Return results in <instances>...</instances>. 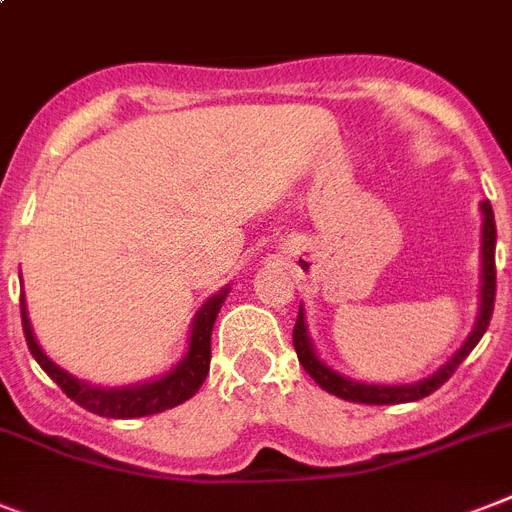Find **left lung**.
Returning <instances> with one entry per match:
<instances>
[{
    "mask_svg": "<svg viewBox=\"0 0 512 512\" xmlns=\"http://www.w3.org/2000/svg\"><path fill=\"white\" fill-rule=\"evenodd\" d=\"M481 213H484V242H481V255H484V284H481V310H479V321H476V328L468 336V342L460 347L452 360L447 365H442L434 376L423 378L418 384H407V386H378V384H360V381H350V378L339 376L334 373L328 365H323L318 360V355L313 352V344L307 339V326H305V313L299 310L297 323H294V350H297L299 365L310 373L315 384L326 389L328 394L334 397H342L347 402H360V405H400V402H415L429 397L431 392H436L439 386L458 371V365L463 363L465 357L471 355V350L479 344V339L484 336V331L489 328V321H492V310H494V292H497V268H494V242H497V228H494V213L489 199L481 202Z\"/></svg>",
    "mask_w": 512,
    "mask_h": 512,
    "instance_id": "obj_1",
    "label": "left lung"
}]
</instances>
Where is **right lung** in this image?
<instances>
[{
	"mask_svg": "<svg viewBox=\"0 0 512 512\" xmlns=\"http://www.w3.org/2000/svg\"><path fill=\"white\" fill-rule=\"evenodd\" d=\"M228 292H231L228 286L220 289L218 294H213L205 305L199 307L197 318H194V328H191L189 352H186L184 360L173 371L165 373L157 381H149V384L123 386V389H99V386H89L78 381V378L68 376L41 352V347L33 339L23 294H20V315H23V334H26L28 350L36 357V363L41 365V371L47 373L54 384L68 394L70 400L81 405L83 410H89L94 415H105V418H141V415H155L162 413V410H170V407L181 405V402H186L199 392V386H202V381L210 373L213 323L218 318L223 302H226Z\"/></svg>",
	"mask_w": 512,
	"mask_h": 512,
	"instance_id": "1",
	"label": "right lung"
}]
</instances>
